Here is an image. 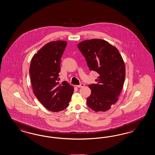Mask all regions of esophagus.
Wrapping results in <instances>:
<instances>
[{"label":"esophagus","instance_id":"1","mask_svg":"<svg viewBox=\"0 0 155 155\" xmlns=\"http://www.w3.org/2000/svg\"><path fill=\"white\" fill-rule=\"evenodd\" d=\"M76 86L77 87H84L85 86V84H81L80 85H76Z\"/></svg>","mask_w":155,"mask_h":155}]
</instances>
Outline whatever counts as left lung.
<instances>
[{
  "label": "left lung",
  "mask_w": 155,
  "mask_h": 155,
  "mask_svg": "<svg viewBox=\"0 0 155 155\" xmlns=\"http://www.w3.org/2000/svg\"><path fill=\"white\" fill-rule=\"evenodd\" d=\"M91 71L97 73V84L89 85L91 91L87 105L95 112H105L117 101L125 78V67L117 48L106 41L86 40L78 45Z\"/></svg>",
  "instance_id": "8db88e82"
}]
</instances>
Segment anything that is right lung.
<instances>
[{
	"label": "right lung",
	"instance_id": "right-lung-1",
	"mask_svg": "<svg viewBox=\"0 0 155 155\" xmlns=\"http://www.w3.org/2000/svg\"><path fill=\"white\" fill-rule=\"evenodd\" d=\"M67 42L48 43L31 59L30 75L33 92L48 110L57 112L69 106L74 87L66 81L59 84L61 59Z\"/></svg>",
	"mask_w": 155,
	"mask_h": 155
}]
</instances>
